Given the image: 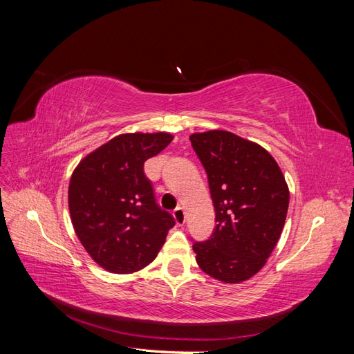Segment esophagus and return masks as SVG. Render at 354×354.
<instances>
[{"label":"esophagus","mask_w":354,"mask_h":354,"mask_svg":"<svg viewBox=\"0 0 354 354\" xmlns=\"http://www.w3.org/2000/svg\"><path fill=\"white\" fill-rule=\"evenodd\" d=\"M174 218H176V223L178 224V226H183L185 221H186V216H185V209L181 207H177L174 209Z\"/></svg>","instance_id":"obj_1"}]
</instances>
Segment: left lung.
<instances>
[{
  "label": "left lung",
  "mask_w": 354,
  "mask_h": 354,
  "mask_svg": "<svg viewBox=\"0 0 354 354\" xmlns=\"http://www.w3.org/2000/svg\"><path fill=\"white\" fill-rule=\"evenodd\" d=\"M208 176L216 209L209 239L194 242L201 269L226 283L250 279L281 238L289 190L273 156L257 143L221 130L190 136Z\"/></svg>",
  "instance_id": "obj_1"
}]
</instances>
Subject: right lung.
<instances>
[{
  "label": "right lung",
  "mask_w": 354,
  "mask_h": 354,
  "mask_svg": "<svg viewBox=\"0 0 354 354\" xmlns=\"http://www.w3.org/2000/svg\"><path fill=\"white\" fill-rule=\"evenodd\" d=\"M173 140L168 133L121 134L85 156L69 185L73 229L91 259L112 273L152 263L174 217L156 203L145 162Z\"/></svg>",
  "instance_id": "add662e5"
}]
</instances>
